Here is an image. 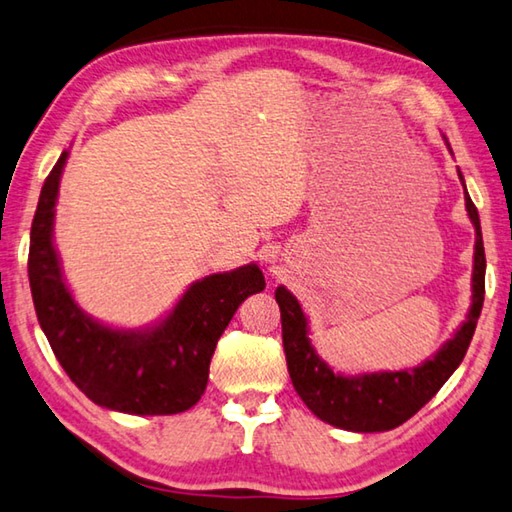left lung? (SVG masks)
Returning a JSON list of instances; mask_svg holds the SVG:
<instances>
[{
  "instance_id": "8db88e82",
  "label": "left lung",
  "mask_w": 512,
  "mask_h": 512,
  "mask_svg": "<svg viewBox=\"0 0 512 512\" xmlns=\"http://www.w3.org/2000/svg\"><path fill=\"white\" fill-rule=\"evenodd\" d=\"M459 177L463 182L461 170ZM465 206L477 229L470 315L459 333L436 353L434 360L414 371L371 373L360 378L335 375L310 346L308 321L299 301L285 288H276L274 297L281 308L283 348L292 384L306 407L324 423L348 429V432H387L423 409L463 362L481 315L483 294H486V251H483L477 206L470 200L468 191H465Z\"/></svg>"
}]
</instances>
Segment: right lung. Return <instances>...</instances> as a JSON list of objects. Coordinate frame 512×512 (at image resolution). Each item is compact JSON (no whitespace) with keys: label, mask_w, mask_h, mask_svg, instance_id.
<instances>
[{"label":"right lung","mask_w":512,"mask_h":512,"mask_svg":"<svg viewBox=\"0 0 512 512\" xmlns=\"http://www.w3.org/2000/svg\"><path fill=\"white\" fill-rule=\"evenodd\" d=\"M67 152L44 179L31 224L29 281L35 315L53 355L71 382L96 405L137 416L191 409L209 380L211 357L233 312L249 294L265 290L256 265L193 283L159 326L146 333L96 324L62 281L51 242L53 206Z\"/></svg>","instance_id":"obj_1"}]
</instances>
